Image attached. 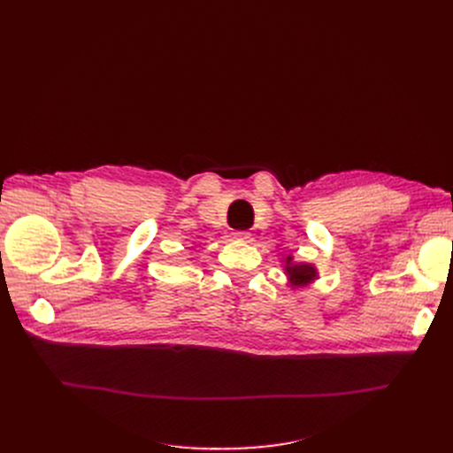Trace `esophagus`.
I'll list each match as a JSON object with an SVG mask.
<instances>
[{
  "mask_svg": "<svg viewBox=\"0 0 453 453\" xmlns=\"http://www.w3.org/2000/svg\"><path fill=\"white\" fill-rule=\"evenodd\" d=\"M250 236H251L250 231H236V233H234V239H236V241H248Z\"/></svg>",
  "mask_w": 453,
  "mask_h": 453,
  "instance_id": "34e87169",
  "label": "esophagus"
}]
</instances>
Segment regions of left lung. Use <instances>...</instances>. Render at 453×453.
Listing matches in <instances>:
<instances>
[{
    "mask_svg": "<svg viewBox=\"0 0 453 453\" xmlns=\"http://www.w3.org/2000/svg\"><path fill=\"white\" fill-rule=\"evenodd\" d=\"M287 273L294 287H304V284L316 279V268L312 265H294L292 257H287Z\"/></svg>",
    "mask_w": 453,
    "mask_h": 453,
    "instance_id": "left-lung-1",
    "label": "left lung"
}]
</instances>
